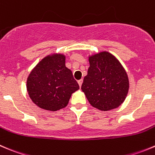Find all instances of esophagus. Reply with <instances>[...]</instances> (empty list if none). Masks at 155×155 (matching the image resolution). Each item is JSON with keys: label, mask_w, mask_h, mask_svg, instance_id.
Returning <instances> with one entry per match:
<instances>
[{"label": "esophagus", "mask_w": 155, "mask_h": 155, "mask_svg": "<svg viewBox=\"0 0 155 155\" xmlns=\"http://www.w3.org/2000/svg\"><path fill=\"white\" fill-rule=\"evenodd\" d=\"M82 82H83V80H82V79H79V80L78 81V83H79V87H81V85H82Z\"/></svg>", "instance_id": "34e87169"}]
</instances>
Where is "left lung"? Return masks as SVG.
Instances as JSON below:
<instances>
[{"instance_id": "1", "label": "left lung", "mask_w": 155, "mask_h": 155, "mask_svg": "<svg viewBox=\"0 0 155 155\" xmlns=\"http://www.w3.org/2000/svg\"><path fill=\"white\" fill-rule=\"evenodd\" d=\"M90 67L82 88L91 106L101 110L119 107L129 90L127 72L117 58L104 51L89 57Z\"/></svg>"}]
</instances>
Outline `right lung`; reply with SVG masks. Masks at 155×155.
I'll return each mask as SVG.
<instances>
[{"label": "right lung", "mask_w": 155, "mask_h": 155, "mask_svg": "<svg viewBox=\"0 0 155 155\" xmlns=\"http://www.w3.org/2000/svg\"><path fill=\"white\" fill-rule=\"evenodd\" d=\"M79 88L73 73L65 66V56L49 55L41 60L27 79L28 95L37 106L56 111L65 107Z\"/></svg>", "instance_id": "add662e5"}]
</instances>
